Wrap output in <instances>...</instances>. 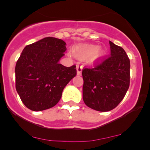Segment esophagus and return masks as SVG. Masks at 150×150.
<instances>
[{"label": "esophagus", "mask_w": 150, "mask_h": 150, "mask_svg": "<svg viewBox=\"0 0 150 150\" xmlns=\"http://www.w3.org/2000/svg\"><path fill=\"white\" fill-rule=\"evenodd\" d=\"M83 64H81L79 63V62H78L77 64H76V71H77L78 75L81 74L82 70H83Z\"/></svg>", "instance_id": "1"}]
</instances>
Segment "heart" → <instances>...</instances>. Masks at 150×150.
Listing matches in <instances>:
<instances>
[{"instance_id": "b5f03b06", "label": "heart", "mask_w": 150, "mask_h": 150, "mask_svg": "<svg viewBox=\"0 0 150 150\" xmlns=\"http://www.w3.org/2000/svg\"><path fill=\"white\" fill-rule=\"evenodd\" d=\"M83 51L86 54H88V55H92V54L95 53L97 51H98V46H88L84 47L83 49ZM97 53L100 55V52L98 51Z\"/></svg>"}]
</instances>
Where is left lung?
<instances>
[{"mask_svg":"<svg viewBox=\"0 0 150 150\" xmlns=\"http://www.w3.org/2000/svg\"><path fill=\"white\" fill-rule=\"evenodd\" d=\"M110 55L99 58L93 67H83V98L91 109L112 110L124 98L130 85V60L121 46L109 41Z\"/></svg>","mask_w":150,"mask_h":150,"instance_id":"left-lung-1","label":"left lung"}]
</instances>
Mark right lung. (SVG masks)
<instances>
[{
	"label": "right lung",
	"instance_id": "obj_1",
	"mask_svg": "<svg viewBox=\"0 0 150 150\" xmlns=\"http://www.w3.org/2000/svg\"><path fill=\"white\" fill-rule=\"evenodd\" d=\"M66 50L65 42L55 38L24 48L16 64V88L28 109L41 111L56 105L64 88L76 75V65L59 63Z\"/></svg>",
	"mask_w": 150,
	"mask_h": 150
}]
</instances>
